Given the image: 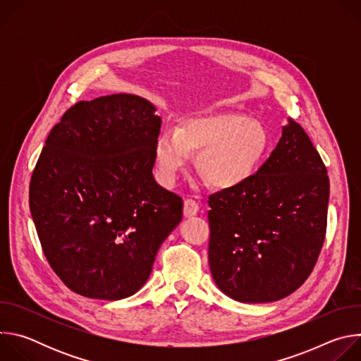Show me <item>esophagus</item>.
<instances>
[{
    "mask_svg": "<svg viewBox=\"0 0 361 361\" xmlns=\"http://www.w3.org/2000/svg\"><path fill=\"white\" fill-rule=\"evenodd\" d=\"M197 213H198V204H197V201H194L191 198L184 200V216L185 217H192Z\"/></svg>",
    "mask_w": 361,
    "mask_h": 361,
    "instance_id": "obj_1",
    "label": "esophagus"
}]
</instances>
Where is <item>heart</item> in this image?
<instances>
[{
	"label": "heart",
	"instance_id": "1",
	"mask_svg": "<svg viewBox=\"0 0 361 361\" xmlns=\"http://www.w3.org/2000/svg\"><path fill=\"white\" fill-rule=\"evenodd\" d=\"M271 147L267 127L240 113L223 111L187 120L178 130L163 131L154 144L157 174L164 184L176 180L198 152L197 167L207 183L228 190L248 181L266 160Z\"/></svg>",
	"mask_w": 361,
	"mask_h": 361
}]
</instances>
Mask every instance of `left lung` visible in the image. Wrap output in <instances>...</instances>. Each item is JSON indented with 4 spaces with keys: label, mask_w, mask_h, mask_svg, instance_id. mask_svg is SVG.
<instances>
[{
    "label": "left lung",
    "mask_w": 361,
    "mask_h": 361,
    "mask_svg": "<svg viewBox=\"0 0 361 361\" xmlns=\"http://www.w3.org/2000/svg\"><path fill=\"white\" fill-rule=\"evenodd\" d=\"M329 197L320 154L288 118L259 171L209 197V264L217 287L241 302H271L295 291L323 247Z\"/></svg>",
    "instance_id": "8db88e82"
}]
</instances>
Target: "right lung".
<instances>
[{
  "instance_id": "1",
  "label": "right lung",
  "mask_w": 361,
  "mask_h": 361,
  "mask_svg": "<svg viewBox=\"0 0 361 361\" xmlns=\"http://www.w3.org/2000/svg\"><path fill=\"white\" fill-rule=\"evenodd\" d=\"M156 111L134 94L80 101L45 140L30 212L49 266L77 294H135L181 221V197L152 176Z\"/></svg>"
}]
</instances>
